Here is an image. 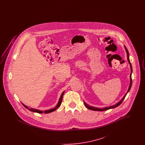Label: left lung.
<instances>
[{"label":"left lung","mask_w":145,"mask_h":145,"mask_svg":"<svg viewBox=\"0 0 145 145\" xmlns=\"http://www.w3.org/2000/svg\"><path fill=\"white\" fill-rule=\"evenodd\" d=\"M124 48L125 50L126 51V53H127V60H128V63H129V65H130V68H131V74H130V84H129V88H128V91H127L125 95H124V96L123 97V98L116 104H115V105H111V106H106V107H105V108H95V107H93V106H90L89 105L87 104L84 101V103L85 104V106L88 108L89 109L93 111H101L104 110H109V109H113V108H116L118 106H119L122 103V102H123V101L124 100L125 97L126 96L127 94L129 92V91L131 90V85H132V80H131V74H132V66H131V63L130 62V60H129V52L127 50V48L125 47V46H124Z\"/></svg>","instance_id":"1"}]
</instances>
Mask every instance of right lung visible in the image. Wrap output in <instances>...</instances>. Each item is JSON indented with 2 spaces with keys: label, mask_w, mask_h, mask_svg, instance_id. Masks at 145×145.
<instances>
[{
  "label": "right lung",
  "mask_w": 145,
  "mask_h": 145,
  "mask_svg": "<svg viewBox=\"0 0 145 145\" xmlns=\"http://www.w3.org/2000/svg\"><path fill=\"white\" fill-rule=\"evenodd\" d=\"M64 92H65V91H63V92H62V93L61 94V96H60V99H59V102H58V103L57 104V105L55 106V108H53V109H49V110H45L44 111H43L42 110H39V109H34V108H29L28 106H27L25 105H24V104L22 103V104L23 105V106H24L25 108H27L29 110L31 111H32V112H37V113H39V114H42L43 112H44V113H45V114H48V113L52 112H53V111H54L56 110L57 109V108H59V107L60 106V105H61V102H62V97H63V96Z\"/></svg>",
  "instance_id": "right-lung-1"
}]
</instances>
